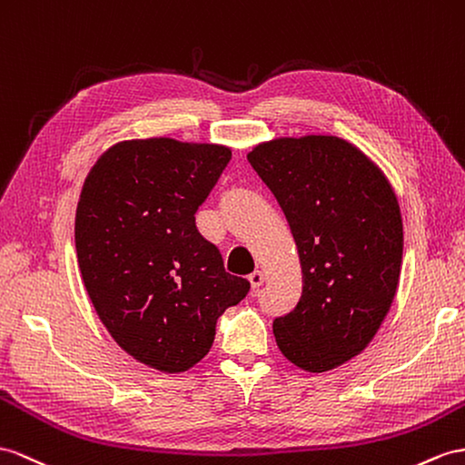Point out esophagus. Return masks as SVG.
I'll use <instances>...</instances> for the list:
<instances>
[{
	"instance_id": "esophagus-1",
	"label": "esophagus",
	"mask_w": 465,
	"mask_h": 465,
	"mask_svg": "<svg viewBox=\"0 0 465 465\" xmlns=\"http://www.w3.org/2000/svg\"><path fill=\"white\" fill-rule=\"evenodd\" d=\"M264 272H260V270H254L251 276H248V282H251V286L256 290V288H260L264 284Z\"/></svg>"
}]
</instances>
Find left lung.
Instances as JSON below:
<instances>
[{
    "label": "left lung",
    "mask_w": 465,
    "mask_h": 465,
    "mask_svg": "<svg viewBox=\"0 0 465 465\" xmlns=\"http://www.w3.org/2000/svg\"><path fill=\"white\" fill-rule=\"evenodd\" d=\"M248 162L284 211L302 264V298L274 320L276 343L303 371H331L371 343L391 310L404 244L399 201L381 169L335 135L258 143Z\"/></svg>",
    "instance_id": "1"
}]
</instances>
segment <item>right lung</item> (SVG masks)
<instances>
[{"label": "right lung", "instance_id": "add662e5", "mask_svg": "<svg viewBox=\"0 0 465 465\" xmlns=\"http://www.w3.org/2000/svg\"><path fill=\"white\" fill-rule=\"evenodd\" d=\"M229 162L217 143L128 140L86 175L74 221L84 288L112 339L147 367L199 363L217 320L251 290L195 224Z\"/></svg>", "mask_w": 465, "mask_h": 465}]
</instances>
